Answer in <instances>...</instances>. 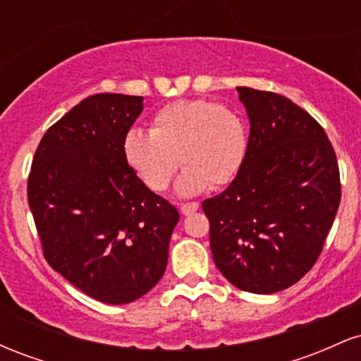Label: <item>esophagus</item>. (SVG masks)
Here are the masks:
<instances>
[{
	"instance_id": "obj_1",
	"label": "esophagus",
	"mask_w": 361,
	"mask_h": 361,
	"mask_svg": "<svg viewBox=\"0 0 361 361\" xmlns=\"http://www.w3.org/2000/svg\"><path fill=\"white\" fill-rule=\"evenodd\" d=\"M198 210V204L197 202H192V204H183L181 205V214L183 215H192L193 212Z\"/></svg>"
}]
</instances>
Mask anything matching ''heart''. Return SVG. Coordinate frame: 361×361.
<instances>
[{"label":"heart","instance_id":"1","mask_svg":"<svg viewBox=\"0 0 361 361\" xmlns=\"http://www.w3.org/2000/svg\"><path fill=\"white\" fill-rule=\"evenodd\" d=\"M122 149L128 166L154 192L166 190L183 164L176 192L192 197L234 180L247 152V132L229 106L178 100L156 111L149 132L130 128Z\"/></svg>","mask_w":361,"mask_h":361}]
</instances>
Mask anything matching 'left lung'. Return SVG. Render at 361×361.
Wrapping results in <instances>:
<instances>
[{
	"mask_svg": "<svg viewBox=\"0 0 361 361\" xmlns=\"http://www.w3.org/2000/svg\"><path fill=\"white\" fill-rule=\"evenodd\" d=\"M250 117L247 152L233 183L202 209L215 267L234 287L275 293L316 263L341 185L324 128L281 94L235 88Z\"/></svg>",
	"mask_w": 361,
	"mask_h": 361,
	"instance_id": "8db88e82",
	"label": "left lung"
}]
</instances>
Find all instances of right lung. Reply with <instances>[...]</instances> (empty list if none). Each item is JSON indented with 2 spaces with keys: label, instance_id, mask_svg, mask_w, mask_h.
Wrapping results in <instances>:
<instances>
[{
  "label": "right lung",
  "instance_id": "add662e5",
  "mask_svg": "<svg viewBox=\"0 0 361 361\" xmlns=\"http://www.w3.org/2000/svg\"><path fill=\"white\" fill-rule=\"evenodd\" d=\"M142 97L85 98L49 128L28 176V205L47 263L91 299L128 304L168 264L180 214L123 156Z\"/></svg>",
  "mask_w": 361,
  "mask_h": 361
}]
</instances>
